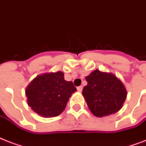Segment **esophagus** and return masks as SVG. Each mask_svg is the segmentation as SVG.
I'll return each mask as SVG.
<instances>
[{
  "instance_id": "obj_1",
  "label": "esophagus",
  "mask_w": 146,
  "mask_h": 146,
  "mask_svg": "<svg viewBox=\"0 0 146 146\" xmlns=\"http://www.w3.org/2000/svg\"><path fill=\"white\" fill-rule=\"evenodd\" d=\"M82 88H83V87H82V86H78L77 87V90L79 92H82Z\"/></svg>"
}]
</instances>
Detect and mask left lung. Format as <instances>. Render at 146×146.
Listing matches in <instances>:
<instances>
[{
  "label": "left lung",
  "mask_w": 146,
  "mask_h": 146,
  "mask_svg": "<svg viewBox=\"0 0 146 146\" xmlns=\"http://www.w3.org/2000/svg\"><path fill=\"white\" fill-rule=\"evenodd\" d=\"M86 80L88 84L82 89V95L94 115L102 117L120 111L127 92L114 74L96 70L87 76Z\"/></svg>",
  "instance_id": "1"
}]
</instances>
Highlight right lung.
<instances>
[{
  "label": "right lung",
  "instance_id": "right-lung-1",
  "mask_svg": "<svg viewBox=\"0 0 146 146\" xmlns=\"http://www.w3.org/2000/svg\"><path fill=\"white\" fill-rule=\"evenodd\" d=\"M76 91L71 81L64 80V73H43L38 76L26 89L27 104L43 117H54L64 111L69 98Z\"/></svg>",
  "mask_w": 146,
  "mask_h": 146
}]
</instances>
